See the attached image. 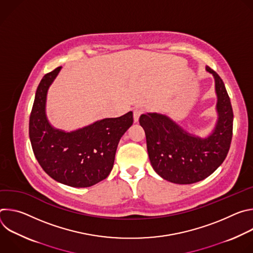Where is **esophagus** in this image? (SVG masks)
Here are the masks:
<instances>
[{"instance_id": "1", "label": "esophagus", "mask_w": 253, "mask_h": 253, "mask_svg": "<svg viewBox=\"0 0 253 253\" xmlns=\"http://www.w3.org/2000/svg\"><path fill=\"white\" fill-rule=\"evenodd\" d=\"M143 114V110L142 109H139V108H136V109H134L133 111V118H134V122L137 123L139 121V118L140 116Z\"/></svg>"}]
</instances>
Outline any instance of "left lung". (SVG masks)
<instances>
[{
  "label": "left lung",
  "instance_id": "left-lung-1",
  "mask_svg": "<svg viewBox=\"0 0 253 253\" xmlns=\"http://www.w3.org/2000/svg\"><path fill=\"white\" fill-rule=\"evenodd\" d=\"M217 94V125L206 139L186 133L168 117L156 113L141 115L147 151L153 169L165 180L177 184H191L205 179L227 156L233 130L230 98L220 76L210 67Z\"/></svg>",
  "mask_w": 253,
  "mask_h": 253
}]
</instances>
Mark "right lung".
I'll use <instances>...</instances> for the list:
<instances>
[{
    "mask_svg": "<svg viewBox=\"0 0 253 253\" xmlns=\"http://www.w3.org/2000/svg\"><path fill=\"white\" fill-rule=\"evenodd\" d=\"M61 66L41 80L30 115L29 135L36 159L56 181L72 187H90L111 172L122 135L133 124V113L107 118L75 132L53 129L45 115L47 91Z\"/></svg>",
    "mask_w": 253,
    "mask_h": 253,
    "instance_id": "obj_1",
    "label": "right lung"
}]
</instances>
